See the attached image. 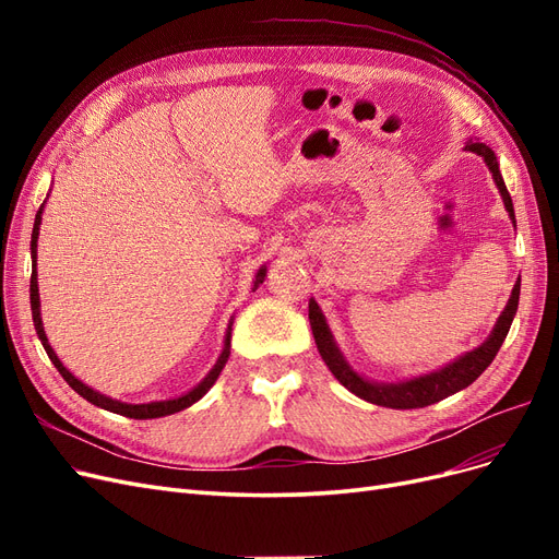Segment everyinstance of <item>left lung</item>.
Here are the masks:
<instances>
[{
    "label": "left lung",
    "mask_w": 559,
    "mask_h": 559,
    "mask_svg": "<svg viewBox=\"0 0 559 559\" xmlns=\"http://www.w3.org/2000/svg\"><path fill=\"white\" fill-rule=\"evenodd\" d=\"M466 151H473V154H478L487 163L489 173H492V177H495L497 189L503 198V205H506V210H509V216L513 218V226H515L513 200H511V193H509V189H506L503 177L499 173V163H497L495 151L485 146L483 142H466ZM518 300H520V280L513 286L509 306L503 308L492 333H489V337L480 347L466 352L464 357L454 359L452 364L433 370V373L411 378V380H403V382H370V380L361 378L357 370H354L345 361L343 352L337 349L333 335H331V329L326 324V317H324V312H321V308L317 306L314 298H310V326H312V335H314V343H317L321 359H324V364L329 366V370L335 376V380L341 382L343 386H347L352 394H357L359 399H364L368 403L382 405V408L411 411V408H425V405L443 401V399L456 394L460 389H466L471 382H476L480 378L483 370L495 361L499 347L503 345L506 335H509L513 317L518 312Z\"/></svg>",
    "instance_id": "left-lung-1"
}]
</instances>
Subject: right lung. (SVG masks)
Here are the masks:
<instances>
[{"instance_id":"add662e5","label":"right lung","mask_w":559,"mask_h":559,"mask_svg":"<svg viewBox=\"0 0 559 559\" xmlns=\"http://www.w3.org/2000/svg\"><path fill=\"white\" fill-rule=\"evenodd\" d=\"M41 212H44V205L39 207L37 216H35V228H32V277H29V306H32V319H35V329H37V335L39 341L48 354V359L53 361V366L58 368V373L64 378V382L70 384L76 394H81L86 401H91L93 405H97V408H105L109 413H116V415H123V417H132V419H154V417H165V415H175L183 408H189V405H193L195 401H200L202 396H205L210 392V386L216 382V378L222 376V370L230 357V326L233 321L228 324V331H226V341H224V352L222 357H218V361L214 364V368L210 370V373L205 376V380H202L198 386H193L189 394H183L179 399H170V401H151V403H121L116 399H109L105 394L95 392V389H91L88 384H83L79 378H74L70 370H67L62 366V361L58 359V354L53 352V347H50L48 337H46V331H44V324H41V306H39V284H37V240H39V226H41ZM265 280V265L257 273V280H253V289H257L259 284H263Z\"/></svg>"}]
</instances>
